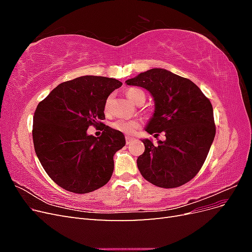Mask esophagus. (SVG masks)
<instances>
[{
	"instance_id": "1",
	"label": "esophagus",
	"mask_w": 252,
	"mask_h": 252,
	"mask_svg": "<svg viewBox=\"0 0 252 252\" xmlns=\"http://www.w3.org/2000/svg\"><path fill=\"white\" fill-rule=\"evenodd\" d=\"M134 140H135V139H134V138H132V136H126V144H127V145L131 144Z\"/></svg>"
}]
</instances>
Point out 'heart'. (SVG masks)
Returning <instances> with one entry per match:
<instances>
[{
	"mask_svg": "<svg viewBox=\"0 0 252 252\" xmlns=\"http://www.w3.org/2000/svg\"><path fill=\"white\" fill-rule=\"evenodd\" d=\"M127 96L130 98L132 102H134L135 104L140 103L141 101L146 100V94H145L144 91L140 88L136 87H131L128 88L126 91ZM112 100H113V94H110L105 101V106L104 109L105 111H108L111 107L112 104ZM111 127L116 130L125 133V134H132L134 133V131L140 127V122L138 120H123V119H119L116 120L114 122H112Z\"/></svg>",
	"mask_w": 252,
	"mask_h": 252,
	"instance_id": "heart-1",
	"label": "heart"
}]
</instances>
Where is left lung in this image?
Listing matches in <instances>:
<instances>
[{
	"mask_svg": "<svg viewBox=\"0 0 252 252\" xmlns=\"http://www.w3.org/2000/svg\"><path fill=\"white\" fill-rule=\"evenodd\" d=\"M147 89L155 100V113L146 127L150 134L165 132L154 144L145 139L144 154L136 164L145 180L158 187L186 184L200 171L215 140L212 105L189 79L154 68L126 81Z\"/></svg>",
	"mask_w": 252,
	"mask_h": 252,
	"instance_id": "obj_1",
	"label": "left lung"
}]
</instances>
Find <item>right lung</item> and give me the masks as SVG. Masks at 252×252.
Returning a JSON list of instances; mask_svg holds the SVG:
<instances>
[{
  "mask_svg": "<svg viewBox=\"0 0 252 252\" xmlns=\"http://www.w3.org/2000/svg\"><path fill=\"white\" fill-rule=\"evenodd\" d=\"M122 86L116 79L84 75L61 83L34 111L32 139L49 178L74 193L103 187L113 172V156L125 146L124 134L102 123L106 98ZM102 126L100 138L87 134Z\"/></svg>",
  "mask_w": 252,
  "mask_h": 252,
  "instance_id": "add662e5",
  "label": "right lung"
}]
</instances>
